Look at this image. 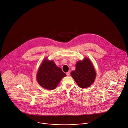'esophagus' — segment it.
<instances>
[{
	"mask_svg": "<svg viewBox=\"0 0 128 128\" xmlns=\"http://www.w3.org/2000/svg\"><path fill=\"white\" fill-rule=\"evenodd\" d=\"M66 74L67 76H69L70 75V72H68L67 73H66Z\"/></svg>",
	"mask_w": 128,
	"mask_h": 128,
	"instance_id": "34e87169",
	"label": "esophagus"
}]
</instances>
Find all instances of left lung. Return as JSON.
I'll return each mask as SVG.
<instances>
[{
    "instance_id": "left-lung-1",
    "label": "left lung",
    "mask_w": 128,
    "mask_h": 128,
    "mask_svg": "<svg viewBox=\"0 0 128 128\" xmlns=\"http://www.w3.org/2000/svg\"><path fill=\"white\" fill-rule=\"evenodd\" d=\"M71 75L76 84L82 88L88 87L95 80L96 73L90 60L85 58L76 64L75 71H72Z\"/></svg>"
}]
</instances>
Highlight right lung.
I'll use <instances>...</instances> for the list:
<instances>
[{"label": "right lung", "mask_w": 128, "mask_h": 128, "mask_svg": "<svg viewBox=\"0 0 128 128\" xmlns=\"http://www.w3.org/2000/svg\"><path fill=\"white\" fill-rule=\"evenodd\" d=\"M66 76V74L60 68L57 67L53 61L44 59L38 71L37 80L44 88L53 90L56 88L61 79Z\"/></svg>", "instance_id": "right-lung-1"}]
</instances>
